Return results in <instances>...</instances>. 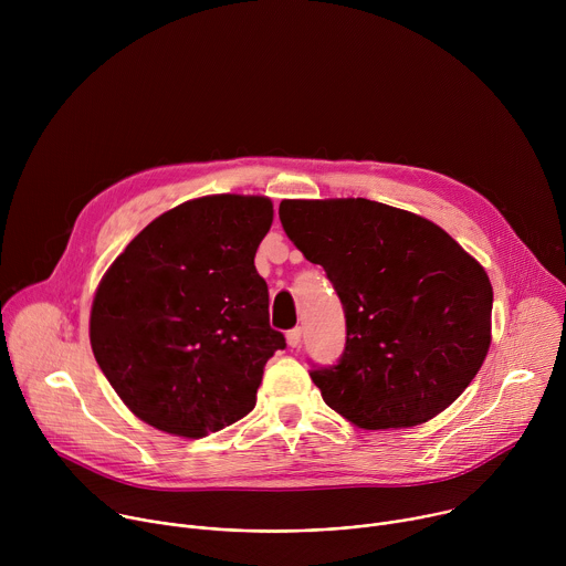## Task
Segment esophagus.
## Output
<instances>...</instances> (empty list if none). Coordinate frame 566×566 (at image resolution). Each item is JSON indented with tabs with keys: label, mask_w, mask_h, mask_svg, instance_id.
<instances>
[{
	"label": "esophagus",
	"mask_w": 566,
	"mask_h": 566,
	"mask_svg": "<svg viewBox=\"0 0 566 566\" xmlns=\"http://www.w3.org/2000/svg\"><path fill=\"white\" fill-rule=\"evenodd\" d=\"M300 340H302V329H300V327L286 332V345H289V347H293V349L300 347Z\"/></svg>",
	"instance_id": "obj_1"
}]
</instances>
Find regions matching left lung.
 <instances>
[{
    "label": "left lung",
    "mask_w": 566,
    "mask_h": 566,
    "mask_svg": "<svg viewBox=\"0 0 566 566\" xmlns=\"http://www.w3.org/2000/svg\"><path fill=\"white\" fill-rule=\"evenodd\" d=\"M280 221L347 317L322 398L365 430L415 428L461 396L491 347L493 286L437 223L369 199H284Z\"/></svg>",
    "instance_id": "8db88e82"
}]
</instances>
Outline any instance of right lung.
<instances>
[{"instance_id": "obj_1", "label": "right lung", "mask_w": 566, "mask_h": 566, "mask_svg": "<svg viewBox=\"0 0 566 566\" xmlns=\"http://www.w3.org/2000/svg\"><path fill=\"white\" fill-rule=\"evenodd\" d=\"M271 223L266 197L192 199L145 226L103 275L92 349L140 421L201 439L255 408L266 360L286 347L255 269Z\"/></svg>"}]
</instances>
